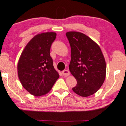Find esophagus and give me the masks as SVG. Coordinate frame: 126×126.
I'll return each instance as SVG.
<instances>
[{
	"instance_id": "esophagus-1",
	"label": "esophagus",
	"mask_w": 126,
	"mask_h": 126,
	"mask_svg": "<svg viewBox=\"0 0 126 126\" xmlns=\"http://www.w3.org/2000/svg\"><path fill=\"white\" fill-rule=\"evenodd\" d=\"M62 74L64 76H67L70 75V72L68 70H64L63 71H62Z\"/></svg>"
}]
</instances>
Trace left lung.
Segmentation results:
<instances>
[{"instance_id":"left-lung-1","label":"left lung","mask_w":126,"mask_h":126,"mask_svg":"<svg viewBox=\"0 0 126 126\" xmlns=\"http://www.w3.org/2000/svg\"><path fill=\"white\" fill-rule=\"evenodd\" d=\"M66 35L71 47L69 70L78 82L72 90L82 97L93 94L106 78V64L100 48L82 33L69 32Z\"/></svg>"}]
</instances>
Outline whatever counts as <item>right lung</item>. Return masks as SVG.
Masks as SVG:
<instances>
[{"instance_id":"obj_1","label":"right lung","mask_w":126,"mask_h":126,"mask_svg":"<svg viewBox=\"0 0 126 126\" xmlns=\"http://www.w3.org/2000/svg\"><path fill=\"white\" fill-rule=\"evenodd\" d=\"M56 33L47 32L34 36L25 47L17 64L23 87L35 96L47 93L59 75L54 69L50 50Z\"/></svg>"}]
</instances>
